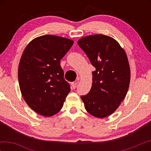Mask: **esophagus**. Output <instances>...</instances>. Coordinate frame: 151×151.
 I'll use <instances>...</instances> for the list:
<instances>
[{"label":"esophagus","mask_w":151,"mask_h":151,"mask_svg":"<svg viewBox=\"0 0 151 151\" xmlns=\"http://www.w3.org/2000/svg\"><path fill=\"white\" fill-rule=\"evenodd\" d=\"M78 83V82H72L71 83V86H72V88H76V86H77V84Z\"/></svg>","instance_id":"34e87169"}]
</instances>
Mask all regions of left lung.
I'll return each mask as SVG.
<instances>
[{"mask_svg":"<svg viewBox=\"0 0 151 151\" xmlns=\"http://www.w3.org/2000/svg\"><path fill=\"white\" fill-rule=\"evenodd\" d=\"M78 44L96 68L91 88L81 99L88 113L104 118L118 108L127 93L131 79L127 55L115 39L105 35L84 37Z\"/></svg>","mask_w":151,"mask_h":151,"instance_id":"1","label":"left lung"}]
</instances>
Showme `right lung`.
<instances>
[{
	"label": "right lung",
	"mask_w": 151,
	"mask_h": 151,
	"mask_svg": "<svg viewBox=\"0 0 151 151\" xmlns=\"http://www.w3.org/2000/svg\"><path fill=\"white\" fill-rule=\"evenodd\" d=\"M73 44L63 37L45 35L32 40L18 66L20 89L28 106L42 116L55 115L71 91L60 60Z\"/></svg>",
	"instance_id": "obj_1"
}]
</instances>
